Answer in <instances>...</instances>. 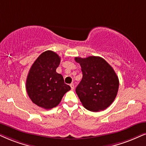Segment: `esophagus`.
Listing matches in <instances>:
<instances>
[{"label": "esophagus", "instance_id": "34e87169", "mask_svg": "<svg viewBox=\"0 0 146 146\" xmlns=\"http://www.w3.org/2000/svg\"><path fill=\"white\" fill-rule=\"evenodd\" d=\"M70 86H71V90H73V89H74V88H75L74 84H71V85H70Z\"/></svg>", "mask_w": 146, "mask_h": 146}]
</instances>
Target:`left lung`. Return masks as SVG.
Returning a JSON list of instances; mask_svg holds the SVG:
<instances>
[{"mask_svg":"<svg viewBox=\"0 0 146 146\" xmlns=\"http://www.w3.org/2000/svg\"><path fill=\"white\" fill-rule=\"evenodd\" d=\"M75 60L82 67V79L75 91L83 106L92 112L105 110L113 102L119 90L114 69L100 56L75 57Z\"/></svg>","mask_w":146,"mask_h":146,"instance_id":"left-lung-1","label":"left lung"}]
</instances>
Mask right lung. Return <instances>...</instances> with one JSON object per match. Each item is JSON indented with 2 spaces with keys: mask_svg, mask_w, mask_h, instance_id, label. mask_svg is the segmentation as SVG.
I'll return each mask as SVG.
<instances>
[{
  "mask_svg": "<svg viewBox=\"0 0 146 146\" xmlns=\"http://www.w3.org/2000/svg\"><path fill=\"white\" fill-rule=\"evenodd\" d=\"M60 58L54 52L42 53L31 67L27 77L26 91L31 100L44 109H51L60 102L71 87L56 73Z\"/></svg>",
  "mask_w": 146,
  "mask_h": 146,
  "instance_id": "obj_1",
  "label": "right lung"
}]
</instances>
